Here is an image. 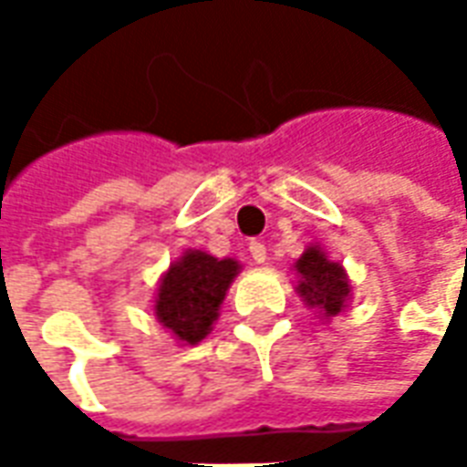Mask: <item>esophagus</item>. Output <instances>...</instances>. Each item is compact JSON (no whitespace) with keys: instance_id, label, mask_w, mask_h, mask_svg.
<instances>
[{"instance_id":"34e87169","label":"esophagus","mask_w":467,"mask_h":467,"mask_svg":"<svg viewBox=\"0 0 467 467\" xmlns=\"http://www.w3.org/2000/svg\"><path fill=\"white\" fill-rule=\"evenodd\" d=\"M250 254H253L254 263L263 265L265 260H267V247H265L263 243H257V240H253V243H250Z\"/></svg>"}]
</instances>
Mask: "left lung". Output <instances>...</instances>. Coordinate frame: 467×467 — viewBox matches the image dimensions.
<instances>
[{"label":"left lung","mask_w":467,"mask_h":467,"mask_svg":"<svg viewBox=\"0 0 467 467\" xmlns=\"http://www.w3.org/2000/svg\"><path fill=\"white\" fill-rule=\"evenodd\" d=\"M297 273V293L305 300V305L315 307L323 315L325 320H330L335 315L348 307L350 303V280L343 265L327 260L320 244H310L300 260L295 263Z\"/></svg>","instance_id":"1"}]
</instances>
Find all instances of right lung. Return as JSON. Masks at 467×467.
Returning <instances> with one entry per match:
<instances>
[{"label": "right lung", "instance_id": "1", "mask_svg": "<svg viewBox=\"0 0 467 467\" xmlns=\"http://www.w3.org/2000/svg\"><path fill=\"white\" fill-rule=\"evenodd\" d=\"M237 273L240 263L233 257L217 260L202 250H187L160 280L154 300L157 320L180 343L197 345L213 330L220 305Z\"/></svg>", "mask_w": 467, "mask_h": 467}]
</instances>
